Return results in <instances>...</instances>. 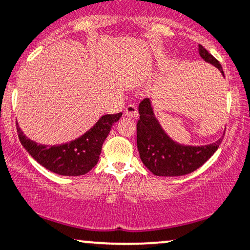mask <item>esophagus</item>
Wrapping results in <instances>:
<instances>
[{"mask_svg":"<svg viewBox=\"0 0 250 250\" xmlns=\"http://www.w3.org/2000/svg\"><path fill=\"white\" fill-rule=\"evenodd\" d=\"M125 115L129 116V118H137L138 115V110H137V107H136L135 105H128L127 107H125Z\"/></svg>","mask_w":250,"mask_h":250,"instance_id":"1","label":"esophagus"}]
</instances>
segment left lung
<instances>
[{
    "label": "left lung",
    "instance_id": "obj_1",
    "mask_svg": "<svg viewBox=\"0 0 250 250\" xmlns=\"http://www.w3.org/2000/svg\"><path fill=\"white\" fill-rule=\"evenodd\" d=\"M198 52L205 62L222 72V64L202 45ZM140 120L137 121V148L142 163L154 175L180 176L194 172L216 152L222 138L208 145H185L173 141L166 134L153 113L152 103L148 98L138 106Z\"/></svg>",
    "mask_w": 250,
    "mask_h": 250
}]
</instances>
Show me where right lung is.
<instances>
[{"label":"right lung","instance_id":"add662e5","mask_svg":"<svg viewBox=\"0 0 250 250\" xmlns=\"http://www.w3.org/2000/svg\"><path fill=\"white\" fill-rule=\"evenodd\" d=\"M122 113L103 115L92 128L84 135L69 143L43 145L27 138L17 123L20 141L30 156L50 172L59 175L78 176L90 172L97 165L102 147L108 136L113 123L118 121Z\"/></svg>","mask_w":250,"mask_h":250}]
</instances>
